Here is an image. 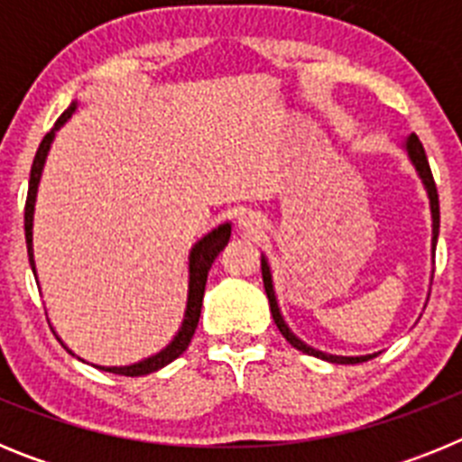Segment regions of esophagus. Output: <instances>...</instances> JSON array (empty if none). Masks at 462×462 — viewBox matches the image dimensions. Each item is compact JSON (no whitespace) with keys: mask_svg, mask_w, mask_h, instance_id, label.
Here are the masks:
<instances>
[{"mask_svg":"<svg viewBox=\"0 0 462 462\" xmlns=\"http://www.w3.org/2000/svg\"><path fill=\"white\" fill-rule=\"evenodd\" d=\"M238 226L243 228V231H247V234H252V236L259 234V231H261V219H259V215H256V212H252V210L240 212Z\"/></svg>","mask_w":462,"mask_h":462,"instance_id":"esophagus-1","label":"esophagus"}]
</instances>
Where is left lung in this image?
Listing matches in <instances>:
<instances>
[{"mask_svg":"<svg viewBox=\"0 0 462 462\" xmlns=\"http://www.w3.org/2000/svg\"><path fill=\"white\" fill-rule=\"evenodd\" d=\"M402 150L407 152L411 166H414L416 173H419V178H421L423 187H426L428 201H430V215H432V252H435V247H438V236H439V199H438V187H435V180H432L426 150H423L421 141H419V136H416V134H410V136L405 138V143H402ZM261 277H263V287H266V296H268V303H271L273 319H275V324H277V328H280L282 336L287 337L289 345L296 346L298 352L310 354V356H317V358H321V361H328V363H342V365L370 361V358L377 356V354H365V356H336V354L319 352V349H314V346L305 345L300 337H296V333H291V328H289L287 321H284V317H282L280 305H277L275 287H273L271 266H268V259L263 254H261Z\"/></svg>","mask_w":462,"mask_h":462,"instance_id":"obj_1","label":"left lung"}]
</instances>
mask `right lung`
I'll list each match as a JSON object with an SVG mask.
<instances>
[{
    "mask_svg": "<svg viewBox=\"0 0 462 462\" xmlns=\"http://www.w3.org/2000/svg\"><path fill=\"white\" fill-rule=\"evenodd\" d=\"M76 108H79V101H73V104L64 110L62 116H60V120L55 122V126H52L51 132L43 136V141H41L39 150H36L34 164H32L30 189H27V203H24V240H27V254H30V266H32V273H34V277H36L34 206H36V194H39V182H41V175H43V166H46L48 152H51V145L52 141H55V134L60 132V126H64V122L76 113ZM228 238H231V224L224 222L219 224L217 228H212L210 234L203 236V238L189 250V287H187L185 317H182V324L180 328H178V333L173 336V340H171L162 352H157L154 356L143 358V361L138 363H132V365H110V368H106V365H94V368L106 370V373L125 374V377H141V374L157 373V370H162L164 365H169L171 361H175V358L180 356L187 346H189L191 336H194L196 326H199V317H201V305H203V291H206V282H208V271H210L212 261L217 259L219 252L224 250V245L228 243ZM36 284H39V277H36ZM52 333H55V330H52ZM55 337L60 340L57 333ZM62 346L69 354H73L64 342Z\"/></svg>",
    "mask_w": 462,
    "mask_h": 462,
    "instance_id": "obj_1",
    "label": "right lung"
}]
</instances>
